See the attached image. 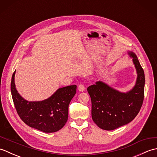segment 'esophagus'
Returning <instances> with one entry per match:
<instances>
[{
  "label": "esophagus",
  "instance_id": "esophagus-1",
  "mask_svg": "<svg viewBox=\"0 0 157 157\" xmlns=\"http://www.w3.org/2000/svg\"><path fill=\"white\" fill-rule=\"evenodd\" d=\"M78 90H79V91H80V92L84 91V90H85L84 85V84H79L78 86Z\"/></svg>",
  "mask_w": 157,
  "mask_h": 157
}]
</instances>
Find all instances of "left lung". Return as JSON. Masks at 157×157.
I'll return each mask as SVG.
<instances>
[{
    "label": "left lung",
    "instance_id": "left-lung-1",
    "mask_svg": "<svg viewBox=\"0 0 157 157\" xmlns=\"http://www.w3.org/2000/svg\"><path fill=\"white\" fill-rule=\"evenodd\" d=\"M133 57L138 78L131 91L121 93L102 82H97L87 88L91 98L92 118L100 128L113 130L128 124L140 110L144 97V72L137 56L129 52Z\"/></svg>",
    "mask_w": 157,
    "mask_h": 157
}]
</instances>
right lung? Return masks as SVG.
<instances>
[{"label": "right lung", "instance_id": "right-lung-1", "mask_svg": "<svg viewBox=\"0 0 157 157\" xmlns=\"http://www.w3.org/2000/svg\"><path fill=\"white\" fill-rule=\"evenodd\" d=\"M15 73L12 75L11 91L13 103L19 117L31 128L45 133L59 131L68 119L69 102L76 93L77 86L59 88L48 99L39 102H28L17 91Z\"/></svg>", "mask_w": 157, "mask_h": 157}]
</instances>
